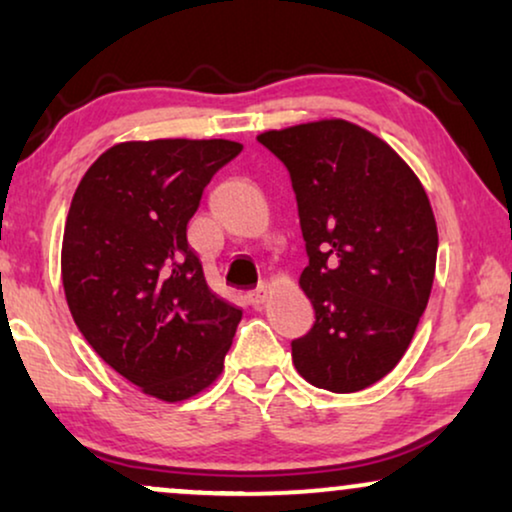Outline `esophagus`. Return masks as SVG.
Instances as JSON below:
<instances>
[{
  "label": "esophagus",
  "mask_w": 512,
  "mask_h": 512,
  "mask_svg": "<svg viewBox=\"0 0 512 512\" xmlns=\"http://www.w3.org/2000/svg\"><path fill=\"white\" fill-rule=\"evenodd\" d=\"M268 296H270V289L263 284V286H258L256 291L249 293V303L254 305V307H261V305L265 303V300H268Z\"/></svg>",
  "instance_id": "34e87169"
}]
</instances>
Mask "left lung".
<instances>
[{
  "mask_svg": "<svg viewBox=\"0 0 512 512\" xmlns=\"http://www.w3.org/2000/svg\"><path fill=\"white\" fill-rule=\"evenodd\" d=\"M286 165L314 326L291 342L307 382L352 394L403 359L436 275L438 228L417 174L387 142L326 118L258 135Z\"/></svg>",
  "mask_w": 512,
  "mask_h": 512,
  "instance_id": "1",
  "label": "left lung"
}]
</instances>
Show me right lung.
Segmentation results:
<instances>
[{"mask_svg":"<svg viewBox=\"0 0 512 512\" xmlns=\"http://www.w3.org/2000/svg\"><path fill=\"white\" fill-rule=\"evenodd\" d=\"M240 151L228 139L116 144L69 207L62 286L74 324L104 363L165 403L221 375L242 319L186 240L205 186Z\"/></svg>","mask_w":512,"mask_h":512,"instance_id":"add662e5","label":"right lung"}]
</instances>
